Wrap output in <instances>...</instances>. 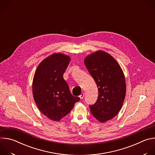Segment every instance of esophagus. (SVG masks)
Masks as SVG:
<instances>
[{
	"mask_svg": "<svg viewBox=\"0 0 155 155\" xmlns=\"http://www.w3.org/2000/svg\"><path fill=\"white\" fill-rule=\"evenodd\" d=\"M84 93H82V94L80 96V98L81 99H83V97H84Z\"/></svg>",
	"mask_w": 155,
	"mask_h": 155,
	"instance_id": "esophagus-1",
	"label": "esophagus"
}]
</instances>
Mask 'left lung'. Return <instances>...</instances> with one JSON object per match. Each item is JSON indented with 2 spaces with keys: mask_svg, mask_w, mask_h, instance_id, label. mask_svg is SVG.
Returning a JSON list of instances; mask_svg holds the SVG:
<instances>
[{
  "mask_svg": "<svg viewBox=\"0 0 155 155\" xmlns=\"http://www.w3.org/2000/svg\"><path fill=\"white\" fill-rule=\"evenodd\" d=\"M84 64L98 87V98L90 105L91 113L100 122L114 118L121 110L126 86L123 72L110 54L97 51L86 56Z\"/></svg>",
  "mask_w": 155,
  "mask_h": 155,
  "instance_id": "left-lung-1",
  "label": "left lung"
}]
</instances>
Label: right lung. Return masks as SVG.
Returning a JSON list of instances; mask_svg holds the SVG:
<instances>
[{"label":"right lung","instance_id":"1","mask_svg":"<svg viewBox=\"0 0 155 155\" xmlns=\"http://www.w3.org/2000/svg\"><path fill=\"white\" fill-rule=\"evenodd\" d=\"M71 58L60 53L43 59L35 71L32 93L40 112L49 119L58 121L67 115L80 99L72 95L63 74Z\"/></svg>","mask_w":155,"mask_h":155}]
</instances>
